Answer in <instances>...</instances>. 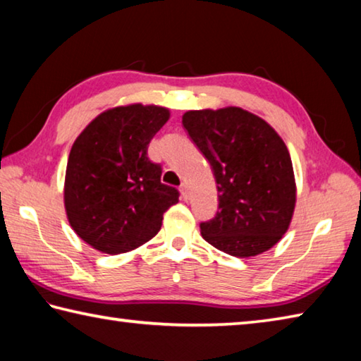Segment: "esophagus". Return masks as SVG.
<instances>
[{"label":"esophagus","instance_id":"esophagus-1","mask_svg":"<svg viewBox=\"0 0 361 361\" xmlns=\"http://www.w3.org/2000/svg\"><path fill=\"white\" fill-rule=\"evenodd\" d=\"M179 192H180V197L184 200H188V185L187 184H182L179 187Z\"/></svg>","mask_w":361,"mask_h":361}]
</instances>
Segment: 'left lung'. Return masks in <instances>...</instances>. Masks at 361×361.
I'll use <instances>...</instances> for the list:
<instances>
[{"mask_svg":"<svg viewBox=\"0 0 361 361\" xmlns=\"http://www.w3.org/2000/svg\"><path fill=\"white\" fill-rule=\"evenodd\" d=\"M182 125L209 161L219 211L201 236L225 254L249 258L281 241L292 224L296 182L283 139L243 107L187 111Z\"/></svg>","mask_w":361,"mask_h":361,"instance_id":"left-lung-1","label":"left lung"}]
</instances>
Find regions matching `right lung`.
<instances>
[{
	"instance_id": "add662e5",
	"label": "right lung",
	"mask_w": 361,
	"mask_h": 361,
	"mask_svg": "<svg viewBox=\"0 0 361 361\" xmlns=\"http://www.w3.org/2000/svg\"><path fill=\"white\" fill-rule=\"evenodd\" d=\"M168 107L131 103L98 114L69 152L63 201L68 222L101 254H126L161 228L164 211L179 201L161 184V166L147 145L168 122Z\"/></svg>"
}]
</instances>
